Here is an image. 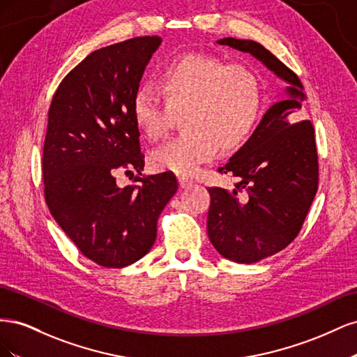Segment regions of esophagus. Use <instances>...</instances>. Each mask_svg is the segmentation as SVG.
<instances>
[{
  "mask_svg": "<svg viewBox=\"0 0 357 357\" xmlns=\"http://www.w3.org/2000/svg\"><path fill=\"white\" fill-rule=\"evenodd\" d=\"M192 183H193V181H192L189 177H185V176H180V177H178V185H180L181 189L189 188V186L192 185Z\"/></svg>",
  "mask_w": 357,
  "mask_h": 357,
  "instance_id": "obj_1",
  "label": "esophagus"
}]
</instances>
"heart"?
Masks as SVG:
<instances>
[{"instance_id": "obj_1", "label": "heart", "mask_w": 357, "mask_h": 357, "mask_svg": "<svg viewBox=\"0 0 357 357\" xmlns=\"http://www.w3.org/2000/svg\"><path fill=\"white\" fill-rule=\"evenodd\" d=\"M158 89L139 88L132 100L135 122L149 139L158 142L171 129L174 113L185 117L186 134L156 149L158 169L192 176L218 155L250 135L261 109V84L243 66L189 53L171 61L158 75Z\"/></svg>"}]
</instances>
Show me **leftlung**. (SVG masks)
<instances>
[{
	"instance_id": "obj_1",
	"label": "left lung",
	"mask_w": 357,
	"mask_h": 357,
	"mask_svg": "<svg viewBox=\"0 0 357 357\" xmlns=\"http://www.w3.org/2000/svg\"><path fill=\"white\" fill-rule=\"evenodd\" d=\"M219 45L250 53L287 83L252 137L219 172L238 178L228 190L210 188L207 232L223 257L255 264L296 238L319 186L314 128L298 121L305 95L298 75L253 40L226 37Z\"/></svg>"
}]
</instances>
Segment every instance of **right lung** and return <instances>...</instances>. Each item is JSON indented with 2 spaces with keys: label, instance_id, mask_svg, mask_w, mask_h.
<instances>
[{
  "label": "right lung",
  "instance_id": "1",
  "mask_svg": "<svg viewBox=\"0 0 357 357\" xmlns=\"http://www.w3.org/2000/svg\"><path fill=\"white\" fill-rule=\"evenodd\" d=\"M160 43L158 36L135 37L92 52L61 82L49 109L46 204L79 250L104 268L147 255L159 215L178 189L172 172L116 185L117 172L142 176L144 168L132 100Z\"/></svg>",
  "mask_w": 357,
  "mask_h": 357
}]
</instances>
